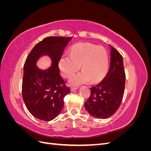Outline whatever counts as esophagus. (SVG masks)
Here are the masks:
<instances>
[{"label":"esophagus","instance_id":"esophagus-1","mask_svg":"<svg viewBox=\"0 0 151 151\" xmlns=\"http://www.w3.org/2000/svg\"><path fill=\"white\" fill-rule=\"evenodd\" d=\"M77 89H78V88H77V87H71V88H70L71 91H74L75 90H76Z\"/></svg>","mask_w":151,"mask_h":151}]
</instances>
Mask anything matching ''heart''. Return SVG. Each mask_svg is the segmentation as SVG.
I'll list each match as a JSON object with an SVG mask.
<instances>
[{
	"label": "heart",
	"mask_w": 151,
	"mask_h": 151,
	"mask_svg": "<svg viewBox=\"0 0 151 151\" xmlns=\"http://www.w3.org/2000/svg\"><path fill=\"white\" fill-rule=\"evenodd\" d=\"M81 68L83 71L75 75L70 81L72 85H79L91 80L98 83L106 76L108 69V57L105 49L89 43L74 45L70 55L65 54L58 61L62 76L70 78Z\"/></svg>",
	"instance_id": "heart-1"
}]
</instances>
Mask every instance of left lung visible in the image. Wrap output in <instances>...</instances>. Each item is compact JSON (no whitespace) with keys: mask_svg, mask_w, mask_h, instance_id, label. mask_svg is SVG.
<instances>
[{"mask_svg":"<svg viewBox=\"0 0 151 151\" xmlns=\"http://www.w3.org/2000/svg\"><path fill=\"white\" fill-rule=\"evenodd\" d=\"M109 69L103 80L91 88V95L84 103L90 115L107 118L115 114L122 103L125 85V72L123 57L113 47Z\"/></svg>","mask_w":151,"mask_h":151,"instance_id":"1","label":"left lung"}]
</instances>
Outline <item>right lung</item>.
<instances>
[{
  "label": "right lung",
  "mask_w": 151,
  "mask_h": 151,
  "mask_svg": "<svg viewBox=\"0 0 151 151\" xmlns=\"http://www.w3.org/2000/svg\"><path fill=\"white\" fill-rule=\"evenodd\" d=\"M71 37L50 36L36 44L27 57L24 65L22 95L26 106L39 120L50 121L63 107V98L70 93L69 87L60 74L58 61ZM43 54L50 57L52 66L42 71L35 62Z\"/></svg>",
  "instance_id": "1"
}]
</instances>
